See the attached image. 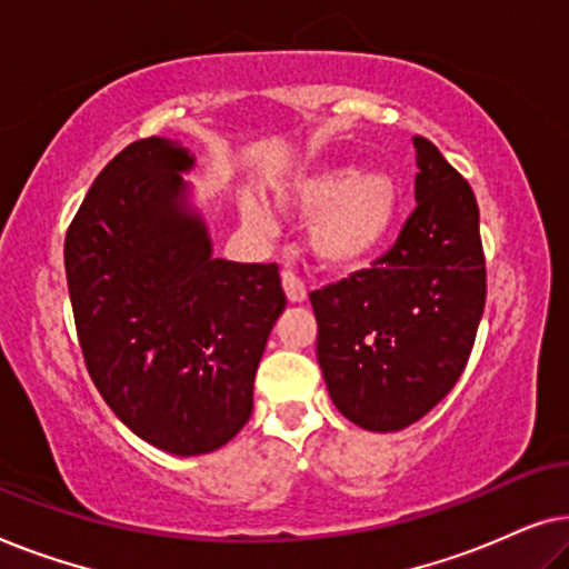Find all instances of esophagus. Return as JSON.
I'll list each match as a JSON object with an SVG mask.
<instances>
[{
	"label": "esophagus",
	"instance_id": "obj_1",
	"mask_svg": "<svg viewBox=\"0 0 569 569\" xmlns=\"http://www.w3.org/2000/svg\"><path fill=\"white\" fill-rule=\"evenodd\" d=\"M282 287H284V292H287V300H290V302H302V300L308 298L306 282H302V279L295 274V271H290V269L282 271Z\"/></svg>",
	"mask_w": 569,
	"mask_h": 569
}]
</instances>
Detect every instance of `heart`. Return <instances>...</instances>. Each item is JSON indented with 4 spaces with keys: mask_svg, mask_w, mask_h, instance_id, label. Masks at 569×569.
Returning a JSON list of instances; mask_svg holds the SVG:
<instances>
[{
    "mask_svg": "<svg viewBox=\"0 0 569 569\" xmlns=\"http://www.w3.org/2000/svg\"><path fill=\"white\" fill-rule=\"evenodd\" d=\"M284 207L310 220V248L329 267H355L378 251L399 214V186L388 173L352 166H331L292 178L277 191ZM243 217L251 228L269 232L271 214L256 201H243Z\"/></svg>",
    "mask_w": 569,
    "mask_h": 569,
    "instance_id": "obj_1",
    "label": "heart"
}]
</instances>
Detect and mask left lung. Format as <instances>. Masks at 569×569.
Wrapping results in <instances>:
<instances>
[{
  "label": "left lung",
  "mask_w": 569,
  "mask_h": 569,
  "mask_svg": "<svg viewBox=\"0 0 569 569\" xmlns=\"http://www.w3.org/2000/svg\"><path fill=\"white\" fill-rule=\"evenodd\" d=\"M417 150V207L370 269L310 292L316 355L349 422L396 432L422 419L461 378L487 302L479 207L430 139Z\"/></svg>",
  "instance_id": "left-lung-1"
}]
</instances>
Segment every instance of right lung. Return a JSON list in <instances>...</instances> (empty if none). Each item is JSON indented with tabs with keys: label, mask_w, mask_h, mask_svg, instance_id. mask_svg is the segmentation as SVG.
I'll list each match as a JSON object with an SVG mask.
<instances>
[{
	"label": "right lung",
	"mask_w": 569,
	"mask_h": 569,
	"mask_svg": "<svg viewBox=\"0 0 569 569\" xmlns=\"http://www.w3.org/2000/svg\"><path fill=\"white\" fill-rule=\"evenodd\" d=\"M191 166L170 139H137L100 170L64 238L92 383L131 432L176 456L212 453L243 430L287 306L277 263L212 259L183 207L178 173Z\"/></svg>",
	"instance_id": "1"
}]
</instances>
